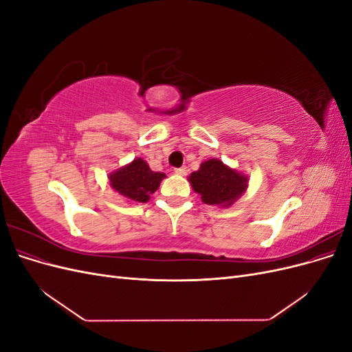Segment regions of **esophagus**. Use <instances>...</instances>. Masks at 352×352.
Segmentation results:
<instances>
[{
	"label": "esophagus",
	"mask_w": 352,
	"mask_h": 352,
	"mask_svg": "<svg viewBox=\"0 0 352 352\" xmlns=\"http://www.w3.org/2000/svg\"><path fill=\"white\" fill-rule=\"evenodd\" d=\"M175 173H176V175H180V176H186V175H188V168H186V167L175 168Z\"/></svg>",
	"instance_id": "esophagus-1"
}]
</instances>
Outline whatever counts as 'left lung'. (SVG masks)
Masks as SVG:
<instances>
[{
  "mask_svg": "<svg viewBox=\"0 0 352 352\" xmlns=\"http://www.w3.org/2000/svg\"><path fill=\"white\" fill-rule=\"evenodd\" d=\"M189 182L202 202L230 207L247 190L248 176L230 168L219 158H210L201 163L197 172L190 173Z\"/></svg>",
  "mask_w": 352,
  "mask_h": 352,
  "instance_id": "left-lung-1",
  "label": "left lung"
}]
</instances>
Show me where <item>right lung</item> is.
Instances as JSON below:
<instances>
[{
  "mask_svg": "<svg viewBox=\"0 0 352 352\" xmlns=\"http://www.w3.org/2000/svg\"><path fill=\"white\" fill-rule=\"evenodd\" d=\"M164 177V173L153 172L142 158H135L132 163L109 175L111 188L131 202H146Z\"/></svg>",
  "mask_w": 352,
  "mask_h": 352,
  "instance_id": "obj_1",
  "label": "right lung"
}]
</instances>
